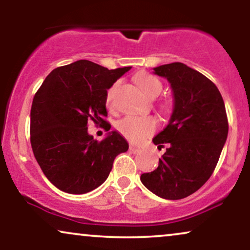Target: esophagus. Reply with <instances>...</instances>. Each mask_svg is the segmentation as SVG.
<instances>
[{"instance_id":"34e87169","label":"esophagus","mask_w":250,"mask_h":250,"mask_svg":"<svg viewBox=\"0 0 250 250\" xmlns=\"http://www.w3.org/2000/svg\"><path fill=\"white\" fill-rule=\"evenodd\" d=\"M129 151L133 152V153H140V152H141V149L138 148V146H129Z\"/></svg>"}]
</instances>
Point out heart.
Masks as SVG:
<instances>
[{
  "label": "heart",
  "instance_id": "heart-1",
  "mask_svg": "<svg viewBox=\"0 0 250 250\" xmlns=\"http://www.w3.org/2000/svg\"><path fill=\"white\" fill-rule=\"evenodd\" d=\"M136 84L143 93L150 99H155L162 93L163 85L158 78L148 74H142L136 76ZM117 84H115L108 92L107 102L111 104L112 95ZM157 127V121L153 117H138V116H127L121 119L117 124L118 131L132 142H141L149 135H151Z\"/></svg>",
  "mask_w": 250,
  "mask_h": 250
}]
</instances>
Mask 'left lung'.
I'll list each match as a JSON object with an SVG mask.
<instances>
[{
    "mask_svg": "<svg viewBox=\"0 0 250 250\" xmlns=\"http://www.w3.org/2000/svg\"><path fill=\"white\" fill-rule=\"evenodd\" d=\"M153 73L166 78L173 92L168 124L152 139L168 148L158 167L140 180L156 196L182 199L200 189L216 167L229 132L224 101L213 82L182 62L162 64Z\"/></svg>",
    "mask_w": 250,
    "mask_h": 250,
    "instance_id": "left-lung-1",
    "label": "left lung"
}]
</instances>
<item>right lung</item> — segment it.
<instances>
[{
    "label": "right lung",
    "mask_w": 250,
    "mask_h": 250,
    "mask_svg": "<svg viewBox=\"0 0 250 250\" xmlns=\"http://www.w3.org/2000/svg\"><path fill=\"white\" fill-rule=\"evenodd\" d=\"M131 68L109 70L78 60L53 69L36 92L30 143L43 173L59 190L83 194L97 189L108 179L116 156L128 150L119 132H108L99 142L88 134L87 126L90 119L107 123L102 119L107 116V90Z\"/></svg>",
    "instance_id": "1"
}]
</instances>
